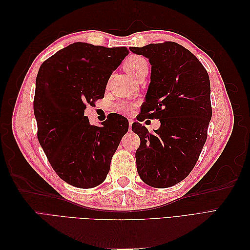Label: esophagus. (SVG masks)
<instances>
[{"label":"esophagus","mask_w":250,"mask_h":250,"mask_svg":"<svg viewBox=\"0 0 250 250\" xmlns=\"http://www.w3.org/2000/svg\"><path fill=\"white\" fill-rule=\"evenodd\" d=\"M128 122H129V129H131V125H132V123H133V120H132V119H129V120H128Z\"/></svg>","instance_id":"obj_1"}]
</instances>
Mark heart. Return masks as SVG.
<instances>
[{"instance_id": "obj_1", "label": "heart", "mask_w": 250, "mask_h": 250, "mask_svg": "<svg viewBox=\"0 0 250 250\" xmlns=\"http://www.w3.org/2000/svg\"><path fill=\"white\" fill-rule=\"evenodd\" d=\"M124 69L125 71L130 75L131 77L134 79L142 73L145 71H148V62L147 60L144 58L143 56L140 55H131L130 57H128L125 62H124ZM119 110L121 111H130L131 107L129 104L127 103H121L119 105Z\"/></svg>"}]
</instances>
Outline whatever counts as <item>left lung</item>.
<instances>
[{"label":"left lung","mask_w":250,"mask_h":250,"mask_svg":"<svg viewBox=\"0 0 250 250\" xmlns=\"http://www.w3.org/2000/svg\"><path fill=\"white\" fill-rule=\"evenodd\" d=\"M129 50L148 58L151 64L138 120L161 121L154 133L139 122L132 124V131L141 139L135 152L138 173L150 187L169 188L190 174L207 141L211 118L208 74L193 53L176 42Z\"/></svg>","instance_id":"8db88e82"}]
</instances>
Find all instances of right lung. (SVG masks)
I'll list each match as a JSON object with an SVG mask.
<instances>
[{
  "instance_id": "1",
  "label": "right lung",
  "mask_w": 250,
  "mask_h": 250,
  "mask_svg": "<svg viewBox=\"0 0 250 250\" xmlns=\"http://www.w3.org/2000/svg\"><path fill=\"white\" fill-rule=\"evenodd\" d=\"M128 55L125 47L74 42L44 62L36 77L37 138L57 175L80 188L102 184L129 123L112 113L101 126L89 124L86 105L104 97L112 72Z\"/></svg>"
}]
</instances>
